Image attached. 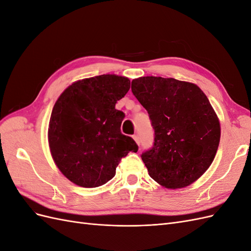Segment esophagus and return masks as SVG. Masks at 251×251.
Returning a JSON list of instances; mask_svg holds the SVG:
<instances>
[{
  "mask_svg": "<svg viewBox=\"0 0 251 251\" xmlns=\"http://www.w3.org/2000/svg\"><path fill=\"white\" fill-rule=\"evenodd\" d=\"M133 139L135 140V142L137 143V144H139V142H140V140H139V136L138 135H133Z\"/></svg>",
  "mask_w": 251,
  "mask_h": 251,
  "instance_id": "esophagus-1",
  "label": "esophagus"
}]
</instances>
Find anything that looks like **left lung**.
<instances>
[{"label": "left lung", "mask_w": 251, "mask_h": 251, "mask_svg": "<svg viewBox=\"0 0 251 251\" xmlns=\"http://www.w3.org/2000/svg\"><path fill=\"white\" fill-rule=\"evenodd\" d=\"M132 92L149 113L154 147L141 155L149 175L165 188H183L207 171L221 137L217 114L195 83L143 76Z\"/></svg>", "instance_id": "obj_1"}]
</instances>
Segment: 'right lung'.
<instances>
[{"mask_svg":"<svg viewBox=\"0 0 251 251\" xmlns=\"http://www.w3.org/2000/svg\"><path fill=\"white\" fill-rule=\"evenodd\" d=\"M127 77L115 74L80 79L59 95L53 107L48 142L64 176L82 187H97L115 176L120 159L138 151L121 134L125 113L115 109L130 90Z\"/></svg>","mask_w":251,"mask_h":251,"instance_id":"add662e5","label":"right lung"}]
</instances>
